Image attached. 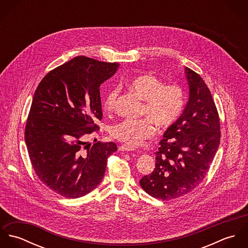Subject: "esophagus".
Listing matches in <instances>:
<instances>
[{"label": "esophagus", "instance_id": "esophagus-1", "mask_svg": "<svg viewBox=\"0 0 248 248\" xmlns=\"http://www.w3.org/2000/svg\"><path fill=\"white\" fill-rule=\"evenodd\" d=\"M119 150L120 151H126V152H131V151H135L136 149L134 147H131L129 145H126V144H123L119 147Z\"/></svg>", "mask_w": 248, "mask_h": 248}]
</instances>
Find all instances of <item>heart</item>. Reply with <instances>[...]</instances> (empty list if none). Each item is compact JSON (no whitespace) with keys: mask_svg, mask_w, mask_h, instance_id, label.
Returning a JSON list of instances; mask_svg holds the SVG:
<instances>
[{"mask_svg":"<svg viewBox=\"0 0 248 248\" xmlns=\"http://www.w3.org/2000/svg\"><path fill=\"white\" fill-rule=\"evenodd\" d=\"M128 88L144 100L140 119H124L110 128V135L129 146H139L155 135L156 125L165 130L171 127L181 114L185 105V92L181 86L164 81L152 73H142L128 82ZM119 88L107 93L103 101L107 111L115 108Z\"/></svg>","mask_w":248,"mask_h":248,"instance_id":"heart-1","label":"heart"}]
</instances>
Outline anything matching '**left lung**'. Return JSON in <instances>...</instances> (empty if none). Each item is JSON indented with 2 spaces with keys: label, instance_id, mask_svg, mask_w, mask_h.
I'll return each mask as SVG.
<instances>
[{
  "label": "left lung",
  "instance_id": "1",
  "mask_svg": "<svg viewBox=\"0 0 248 248\" xmlns=\"http://www.w3.org/2000/svg\"><path fill=\"white\" fill-rule=\"evenodd\" d=\"M189 99L169 127L155 152V168L140 183L150 196L169 201L193 191L202 182L220 140L219 118L202 78L185 68Z\"/></svg>",
  "mask_w": 248,
  "mask_h": 248
}]
</instances>
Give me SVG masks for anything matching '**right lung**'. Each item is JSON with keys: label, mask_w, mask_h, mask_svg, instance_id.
<instances>
[{"label": "right lung", "mask_w": 248, "mask_h": 248, "mask_svg": "<svg viewBox=\"0 0 248 248\" xmlns=\"http://www.w3.org/2000/svg\"><path fill=\"white\" fill-rule=\"evenodd\" d=\"M119 67L77 56L49 71L36 89L27 120L25 140L40 180L53 192L76 199L102 180L113 142L84 141L98 130L103 113L100 85Z\"/></svg>", "instance_id": "add662e5"}]
</instances>
